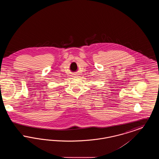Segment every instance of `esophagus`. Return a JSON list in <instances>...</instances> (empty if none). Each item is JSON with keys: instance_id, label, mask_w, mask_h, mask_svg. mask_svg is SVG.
<instances>
[{"instance_id": "esophagus-1", "label": "esophagus", "mask_w": 159, "mask_h": 159, "mask_svg": "<svg viewBox=\"0 0 159 159\" xmlns=\"http://www.w3.org/2000/svg\"><path fill=\"white\" fill-rule=\"evenodd\" d=\"M73 76H74L75 77H78V75L76 73H75L73 74Z\"/></svg>"}]
</instances>
